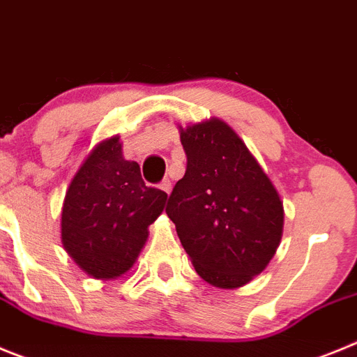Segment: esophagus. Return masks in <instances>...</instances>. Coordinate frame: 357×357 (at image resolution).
<instances>
[{"label": "esophagus", "instance_id": "1", "mask_svg": "<svg viewBox=\"0 0 357 357\" xmlns=\"http://www.w3.org/2000/svg\"><path fill=\"white\" fill-rule=\"evenodd\" d=\"M160 188H162V190H165L167 194H171V190H172L171 179H163V181L160 183Z\"/></svg>", "mask_w": 357, "mask_h": 357}]
</instances>
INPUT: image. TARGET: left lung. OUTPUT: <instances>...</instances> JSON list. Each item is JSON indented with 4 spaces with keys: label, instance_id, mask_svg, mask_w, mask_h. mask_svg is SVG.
Listing matches in <instances>:
<instances>
[{
    "label": "left lung",
    "instance_id": "8db88e82",
    "mask_svg": "<svg viewBox=\"0 0 357 357\" xmlns=\"http://www.w3.org/2000/svg\"><path fill=\"white\" fill-rule=\"evenodd\" d=\"M185 176L167 215L195 272L218 288H238L268 265L282 234V202L245 144L222 121L181 130Z\"/></svg>",
    "mask_w": 357,
    "mask_h": 357
}]
</instances>
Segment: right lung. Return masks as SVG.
<instances>
[{
    "instance_id": "right-lung-1",
    "label": "right lung",
    "mask_w": 357,
    "mask_h": 357,
    "mask_svg": "<svg viewBox=\"0 0 357 357\" xmlns=\"http://www.w3.org/2000/svg\"><path fill=\"white\" fill-rule=\"evenodd\" d=\"M167 194L144 183L137 162L123 158L119 137L105 140L70 181L62 208V242L86 274L114 279L133 266L147 226Z\"/></svg>"
}]
</instances>
